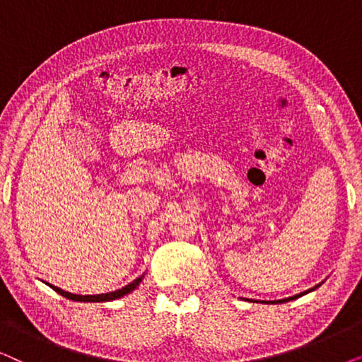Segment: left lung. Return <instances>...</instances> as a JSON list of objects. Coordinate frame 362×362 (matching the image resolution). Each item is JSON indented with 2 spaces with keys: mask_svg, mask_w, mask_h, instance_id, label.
Segmentation results:
<instances>
[{
  "mask_svg": "<svg viewBox=\"0 0 362 362\" xmlns=\"http://www.w3.org/2000/svg\"><path fill=\"white\" fill-rule=\"evenodd\" d=\"M315 288H316V286H315ZM315 288H311V290H315ZM311 290H308V291H311ZM308 291H303V293H300V295H295V296H290V298H285V300H279V301H269V303H284V301H290V300H295V298H298V296L305 295V293H308Z\"/></svg>",
  "mask_w": 362,
  "mask_h": 362,
  "instance_id": "obj_1",
  "label": "left lung"
}]
</instances>
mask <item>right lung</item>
<instances>
[{"label":"right lung","mask_w":362,"mask_h":362,"mask_svg":"<svg viewBox=\"0 0 362 362\" xmlns=\"http://www.w3.org/2000/svg\"><path fill=\"white\" fill-rule=\"evenodd\" d=\"M140 281H141V276H138V279L133 280L132 284H128L127 286H123V288L117 290V291H110V293H102V295H86V296H82V295H72V293H69V291H64V290H61V288H57V286L49 285V284H47V285L51 286V288H52L54 291H57L59 295L66 296V298L74 300V301H110V300L120 298V296L130 293L132 290H135L136 286L140 285Z\"/></svg>","instance_id":"1"}]
</instances>
